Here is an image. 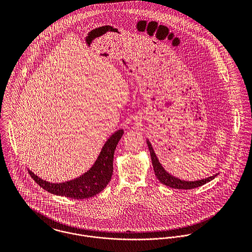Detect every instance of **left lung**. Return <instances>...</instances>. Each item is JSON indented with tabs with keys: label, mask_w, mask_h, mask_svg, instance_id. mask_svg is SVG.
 Listing matches in <instances>:
<instances>
[{
	"label": "left lung",
	"mask_w": 252,
	"mask_h": 252,
	"mask_svg": "<svg viewBox=\"0 0 252 252\" xmlns=\"http://www.w3.org/2000/svg\"><path fill=\"white\" fill-rule=\"evenodd\" d=\"M146 144L149 148V152H150V157H151V161H152V166H153V170L155 173L156 178L158 180L165 184L166 186H169L171 188H175V189H193L199 186H202L204 184H206L207 182H210L211 180H214L217 176L214 175L213 177L204 179V180H196V181H185V180H181L178 178L173 177L172 175H170L169 173H167V171L162 167V165L160 164L152 145L150 144V142L148 140H146Z\"/></svg>",
	"instance_id": "1"
}]
</instances>
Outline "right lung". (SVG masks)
I'll return each mask as SVG.
<instances>
[{
  "instance_id": "add662e5",
  "label": "right lung",
  "mask_w": 252,
  "mask_h": 252,
  "mask_svg": "<svg viewBox=\"0 0 252 252\" xmlns=\"http://www.w3.org/2000/svg\"><path fill=\"white\" fill-rule=\"evenodd\" d=\"M123 134L124 131L120 129L111 135L104 144L95 164L79 178L61 183H51L39 179L30 170L29 174L40 187L51 194L77 200L93 197L99 194L111 180L114 150Z\"/></svg>"
}]
</instances>
